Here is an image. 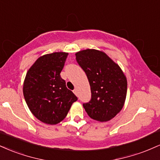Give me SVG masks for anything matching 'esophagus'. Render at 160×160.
Segmentation results:
<instances>
[{
    "mask_svg": "<svg viewBox=\"0 0 160 160\" xmlns=\"http://www.w3.org/2000/svg\"><path fill=\"white\" fill-rule=\"evenodd\" d=\"M74 93L75 95H77V96H78V89H74Z\"/></svg>",
    "mask_w": 160,
    "mask_h": 160,
    "instance_id": "1",
    "label": "esophagus"
}]
</instances>
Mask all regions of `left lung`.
Segmentation results:
<instances>
[{
  "label": "left lung",
  "mask_w": 160,
  "mask_h": 160,
  "mask_svg": "<svg viewBox=\"0 0 160 160\" xmlns=\"http://www.w3.org/2000/svg\"><path fill=\"white\" fill-rule=\"evenodd\" d=\"M85 71L91 89V99L82 104L93 120L105 122L122 110L127 93V80L117 64L102 51L87 49L75 54Z\"/></svg>",
  "instance_id": "8db88e82"
}]
</instances>
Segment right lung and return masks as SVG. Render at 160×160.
Returning <instances> with one entry per match:
<instances>
[{
    "label": "right lung",
    "mask_w": 160,
    "mask_h": 160,
    "mask_svg": "<svg viewBox=\"0 0 160 160\" xmlns=\"http://www.w3.org/2000/svg\"><path fill=\"white\" fill-rule=\"evenodd\" d=\"M68 55L58 52L40 56L25 76V102L34 117L44 123L55 125L61 122L78 100L60 76Z\"/></svg>",
    "instance_id": "obj_1"
}]
</instances>
